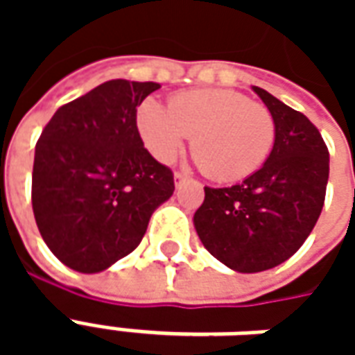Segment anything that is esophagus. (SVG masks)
Returning a JSON list of instances; mask_svg holds the SVG:
<instances>
[{"instance_id":"esophagus-1","label":"esophagus","mask_w":355,"mask_h":355,"mask_svg":"<svg viewBox=\"0 0 355 355\" xmlns=\"http://www.w3.org/2000/svg\"><path fill=\"white\" fill-rule=\"evenodd\" d=\"M184 180H186V175H182V173H178V171H177V173H175V184H180V182H184Z\"/></svg>"}]
</instances>
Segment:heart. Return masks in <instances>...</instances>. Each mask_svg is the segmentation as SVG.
Wrapping results in <instances>:
<instances>
[{
	"mask_svg": "<svg viewBox=\"0 0 355 355\" xmlns=\"http://www.w3.org/2000/svg\"><path fill=\"white\" fill-rule=\"evenodd\" d=\"M140 139L157 162L169 163L192 139V154L207 177L232 182L266 162L275 139L266 106L228 89L175 94L165 108L146 98L137 112Z\"/></svg>",
	"mask_w": 355,
	"mask_h": 355,
	"instance_id": "1",
	"label": "heart"
}]
</instances>
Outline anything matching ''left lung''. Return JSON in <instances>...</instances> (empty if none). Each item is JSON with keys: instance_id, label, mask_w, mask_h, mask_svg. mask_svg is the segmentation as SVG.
<instances>
[{"instance_id": "left-lung-1", "label": "left lung", "mask_w": 355, "mask_h": 355, "mask_svg": "<svg viewBox=\"0 0 355 355\" xmlns=\"http://www.w3.org/2000/svg\"><path fill=\"white\" fill-rule=\"evenodd\" d=\"M253 91L274 117V148L243 182L205 186L193 215L203 247L241 274L264 272L297 253L320 218L329 180V152L315 125L264 89Z\"/></svg>"}]
</instances>
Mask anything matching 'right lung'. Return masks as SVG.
Returning <instances> with one entry per match:
<instances>
[{
  "label": "right lung",
  "instance_id": "1",
  "mask_svg": "<svg viewBox=\"0 0 355 355\" xmlns=\"http://www.w3.org/2000/svg\"><path fill=\"white\" fill-rule=\"evenodd\" d=\"M157 89L154 81H106L60 106L35 144V224L51 253L76 272L96 274L132 253L175 192L171 169L137 129V108Z\"/></svg>",
  "mask_w": 355,
  "mask_h": 355
}]
</instances>
